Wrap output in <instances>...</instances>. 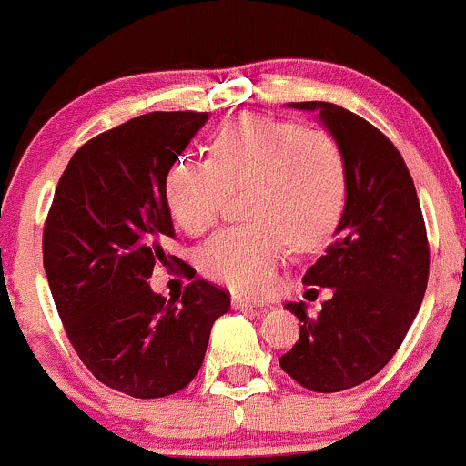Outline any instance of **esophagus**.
Returning <instances> with one entry per match:
<instances>
[{"label": "esophagus", "instance_id": "obj_1", "mask_svg": "<svg viewBox=\"0 0 466 466\" xmlns=\"http://www.w3.org/2000/svg\"><path fill=\"white\" fill-rule=\"evenodd\" d=\"M231 303L235 309H244V307H265V303H260V300H253V299H247V296H239V294H233Z\"/></svg>", "mask_w": 466, "mask_h": 466}]
</instances>
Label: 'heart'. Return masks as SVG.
Listing matches in <instances>:
<instances>
[{
	"instance_id": "b5f03b06",
	"label": "heart",
	"mask_w": 466,
	"mask_h": 466,
	"mask_svg": "<svg viewBox=\"0 0 466 466\" xmlns=\"http://www.w3.org/2000/svg\"><path fill=\"white\" fill-rule=\"evenodd\" d=\"M210 159L181 155L163 181L167 210L188 235L218 222L228 190L244 186L248 222L201 247L199 267L235 291L267 294L289 247L311 248L337 228L348 195V166L337 138L319 127L242 114L218 129Z\"/></svg>"
}]
</instances>
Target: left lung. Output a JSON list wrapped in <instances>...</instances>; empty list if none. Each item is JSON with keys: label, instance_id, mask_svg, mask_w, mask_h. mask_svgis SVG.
<instances>
[{"label": "left lung", "instance_id": "8db88e82", "mask_svg": "<svg viewBox=\"0 0 466 466\" xmlns=\"http://www.w3.org/2000/svg\"><path fill=\"white\" fill-rule=\"evenodd\" d=\"M291 107L319 112L348 166L343 215L305 285L332 287L316 319L303 303L300 339L280 368L314 392H340L375 377L400 350L429 282V238L415 184L386 134L334 103L307 100Z\"/></svg>", "mask_w": 466, "mask_h": 466}]
</instances>
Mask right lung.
Returning a JSON list of instances; mask_svg holds the SVG:
<instances>
[{"mask_svg":"<svg viewBox=\"0 0 466 466\" xmlns=\"http://www.w3.org/2000/svg\"><path fill=\"white\" fill-rule=\"evenodd\" d=\"M206 121L152 112L94 137L66 163L45 222V271L66 337L98 381L138 400L184 390L231 309L228 291L201 278L181 303L147 285L155 265L179 262L166 251L175 227L163 181Z\"/></svg>","mask_w":466,"mask_h":466,"instance_id":"1","label":"right lung"}]
</instances>
